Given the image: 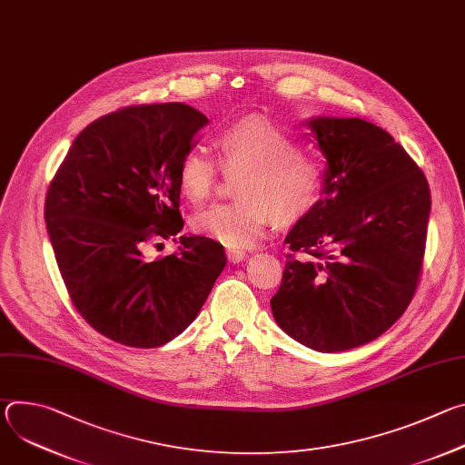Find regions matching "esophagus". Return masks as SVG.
Masks as SVG:
<instances>
[{
	"instance_id": "1",
	"label": "esophagus",
	"mask_w": 465,
	"mask_h": 465,
	"mask_svg": "<svg viewBox=\"0 0 465 465\" xmlns=\"http://www.w3.org/2000/svg\"><path fill=\"white\" fill-rule=\"evenodd\" d=\"M226 257H228V262L237 264V262L244 261L246 252H242V250H226Z\"/></svg>"
}]
</instances>
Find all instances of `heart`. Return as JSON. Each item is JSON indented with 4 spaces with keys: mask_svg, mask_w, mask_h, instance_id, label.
Here are the masks:
<instances>
[{
    "mask_svg": "<svg viewBox=\"0 0 465 465\" xmlns=\"http://www.w3.org/2000/svg\"><path fill=\"white\" fill-rule=\"evenodd\" d=\"M219 149L226 171L244 174L237 182L239 201L215 204L193 221L198 235L226 248H250L267 232L272 213L294 221L316 203L325 167L314 154L300 151L294 138L271 121L248 117L228 126ZM219 178L217 158L203 149H189L178 167V185L189 203H203Z\"/></svg>",
    "mask_w": 465,
    "mask_h": 465,
    "instance_id": "1",
    "label": "heart"
}]
</instances>
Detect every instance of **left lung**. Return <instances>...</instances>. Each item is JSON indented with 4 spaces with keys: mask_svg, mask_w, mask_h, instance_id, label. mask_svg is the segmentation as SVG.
I'll use <instances>...</instances> for the list:
<instances>
[{
    "mask_svg": "<svg viewBox=\"0 0 465 465\" xmlns=\"http://www.w3.org/2000/svg\"><path fill=\"white\" fill-rule=\"evenodd\" d=\"M327 160L322 198L292 226L278 325L322 353L381 337L407 311L421 272L430 191L381 126L359 117L305 121Z\"/></svg>",
    "mask_w": 465,
    "mask_h": 465,
    "instance_id": "8db88e82",
    "label": "left lung"
}]
</instances>
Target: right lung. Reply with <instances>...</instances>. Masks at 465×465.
I'll return each instance as SVG.
<instances>
[{
    "label": "right lung",
    "instance_id": "right-lung-1",
    "mask_svg": "<svg viewBox=\"0 0 465 465\" xmlns=\"http://www.w3.org/2000/svg\"><path fill=\"white\" fill-rule=\"evenodd\" d=\"M208 117L183 103L126 106L75 138L45 196L58 271L81 316L106 339L158 348L208 300L226 255L182 235L176 253L147 259V244L183 228L178 167Z\"/></svg>",
    "mask_w": 465,
    "mask_h": 465
}]
</instances>
